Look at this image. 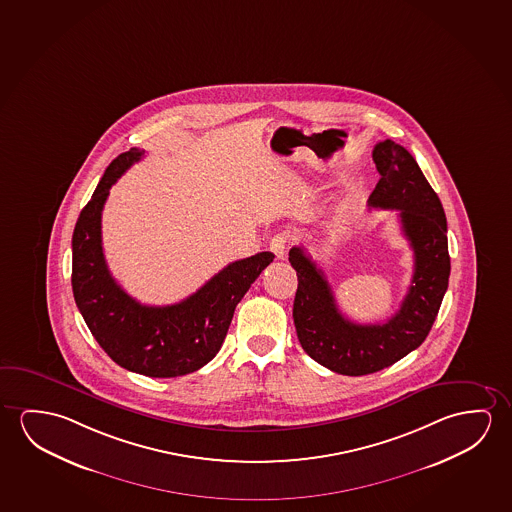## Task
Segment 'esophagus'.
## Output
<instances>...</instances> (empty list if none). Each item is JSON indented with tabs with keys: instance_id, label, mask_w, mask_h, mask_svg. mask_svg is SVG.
<instances>
[{
	"instance_id": "1",
	"label": "esophagus",
	"mask_w": 512,
	"mask_h": 512,
	"mask_svg": "<svg viewBox=\"0 0 512 512\" xmlns=\"http://www.w3.org/2000/svg\"><path fill=\"white\" fill-rule=\"evenodd\" d=\"M287 241H289V236L282 232V234H276L273 239H271V243H269V250L275 253L276 259H284L285 252H287Z\"/></svg>"
}]
</instances>
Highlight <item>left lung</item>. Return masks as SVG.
<instances>
[{
    "label": "left lung",
    "mask_w": 512,
    "mask_h": 512,
    "mask_svg": "<svg viewBox=\"0 0 512 512\" xmlns=\"http://www.w3.org/2000/svg\"><path fill=\"white\" fill-rule=\"evenodd\" d=\"M372 159L379 179L370 207L399 211L402 234L415 257V271L401 308L381 324H356L340 314L323 269L294 246L289 262L298 275L292 317L299 344L326 369L365 376L399 362L417 349L440 310L449 287L447 218L415 158L392 140L376 143Z\"/></svg>",
    "instance_id": "1"
}]
</instances>
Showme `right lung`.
I'll list each match as a JSON object with an SVG mask.
<instances>
[{
    "instance_id": "right-lung-1",
    "label": "right lung",
    "mask_w": 512,
    "mask_h": 512,
    "mask_svg": "<svg viewBox=\"0 0 512 512\" xmlns=\"http://www.w3.org/2000/svg\"><path fill=\"white\" fill-rule=\"evenodd\" d=\"M145 150L120 154L106 168L72 234V292L88 330L120 367L149 378H177L204 367L220 351L237 303L275 259L260 252L230 262L195 294L168 307H147L111 276L101 216L110 188Z\"/></svg>"
}]
</instances>
